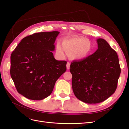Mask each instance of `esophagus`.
Instances as JSON below:
<instances>
[{
	"label": "esophagus",
	"instance_id": "obj_1",
	"mask_svg": "<svg viewBox=\"0 0 129 129\" xmlns=\"http://www.w3.org/2000/svg\"><path fill=\"white\" fill-rule=\"evenodd\" d=\"M70 64H70L69 62H68L67 63V65H66V66H67V70L69 69V68H70Z\"/></svg>",
	"mask_w": 129,
	"mask_h": 129
}]
</instances>
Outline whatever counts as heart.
Masks as SVG:
<instances>
[{
  "instance_id": "heart-1",
  "label": "heart",
  "mask_w": 129,
  "mask_h": 129,
  "mask_svg": "<svg viewBox=\"0 0 129 129\" xmlns=\"http://www.w3.org/2000/svg\"><path fill=\"white\" fill-rule=\"evenodd\" d=\"M63 50L74 60H82L87 57L92 50V44L83 37L73 36L65 38L61 45L57 43L56 52L61 57L64 56Z\"/></svg>"
}]
</instances>
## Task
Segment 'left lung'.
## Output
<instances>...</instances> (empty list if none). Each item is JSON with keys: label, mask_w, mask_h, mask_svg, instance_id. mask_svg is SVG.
I'll return each mask as SVG.
<instances>
[{"label": "left lung", "mask_w": 129, "mask_h": 129, "mask_svg": "<svg viewBox=\"0 0 129 129\" xmlns=\"http://www.w3.org/2000/svg\"><path fill=\"white\" fill-rule=\"evenodd\" d=\"M98 49L84 60L73 61L72 74L74 95L82 102L99 103L116 91L121 72L117 54L103 39H97Z\"/></svg>", "instance_id": "8db88e82"}]
</instances>
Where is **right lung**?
Listing matches in <instances>:
<instances>
[{"instance_id":"obj_1","label":"right lung","mask_w":129,"mask_h":129,"mask_svg":"<svg viewBox=\"0 0 129 129\" xmlns=\"http://www.w3.org/2000/svg\"><path fill=\"white\" fill-rule=\"evenodd\" d=\"M59 32L34 33L23 38L11 55L10 74L18 92L27 99L49 96L56 81L66 71V61H57L52 51Z\"/></svg>"}]
</instances>
